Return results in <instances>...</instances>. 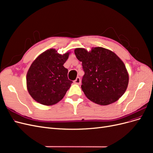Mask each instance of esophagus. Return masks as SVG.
Wrapping results in <instances>:
<instances>
[{
	"instance_id": "esophagus-1",
	"label": "esophagus",
	"mask_w": 153,
	"mask_h": 153,
	"mask_svg": "<svg viewBox=\"0 0 153 153\" xmlns=\"http://www.w3.org/2000/svg\"><path fill=\"white\" fill-rule=\"evenodd\" d=\"M74 83H75V84H80V83H81L80 78L79 77H77V78H76V80H74Z\"/></svg>"
}]
</instances>
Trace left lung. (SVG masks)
Segmentation results:
<instances>
[{
    "label": "left lung",
    "mask_w": 153,
    "mask_h": 153,
    "mask_svg": "<svg viewBox=\"0 0 153 153\" xmlns=\"http://www.w3.org/2000/svg\"><path fill=\"white\" fill-rule=\"evenodd\" d=\"M75 53L82 62L85 73L81 87L88 99L98 105H107L124 94L129 76L124 64L116 54L102 47L92 48L89 52L76 48Z\"/></svg>",
    "instance_id": "1"
}]
</instances>
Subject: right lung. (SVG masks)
<instances>
[{
  "mask_svg": "<svg viewBox=\"0 0 153 153\" xmlns=\"http://www.w3.org/2000/svg\"><path fill=\"white\" fill-rule=\"evenodd\" d=\"M68 57L69 53L61 55L50 49L32 62L27 74V87L37 102L52 105L65 96L73 83L68 78V69L63 66Z\"/></svg>",
  "mask_w": 153,
  "mask_h": 153,
  "instance_id": "obj_1",
  "label": "right lung"
}]
</instances>
